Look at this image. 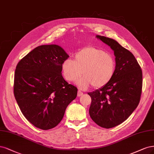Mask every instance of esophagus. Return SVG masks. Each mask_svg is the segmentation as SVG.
Here are the masks:
<instances>
[{
  "instance_id": "obj_1",
  "label": "esophagus",
  "mask_w": 154,
  "mask_h": 154,
  "mask_svg": "<svg viewBox=\"0 0 154 154\" xmlns=\"http://www.w3.org/2000/svg\"><path fill=\"white\" fill-rule=\"evenodd\" d=\"M83 94V93L82 92H81V91H78V94H77V95H78V97H80V96H82V95Z\"/></svg>"
}]
</instances>
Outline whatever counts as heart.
I'll use <instances>...</instances> for the list:
<instances>
[{
    "label": "heart",
    "mask_w": 154,
    "mask_h": 154,
    "mask_svg": "<svg viewBox=\"0 0 154 154\" xmlns=\"http://www.w3.org/2000/svg\"><path fill=\"white\" fill-rule=\"evenodd\" d=\"M61 71L63 77L71 83L75 82L83 73L84 76L78 82L82 89L92 85L98 88L106 85L113 78L116 61L109 53L94 46H87L76 53L74 60H63Z\"/></svg>",
    "instance_id": "1"
}]
</instances>
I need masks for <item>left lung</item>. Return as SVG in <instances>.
<instances>
[{"instance_id":"obj_1","label":"left lung","mask_w":154,"mask_h":154,"mask_svg":"<svg viewBox=\"0 0 154 154\" xmlns=\"http://www.w3.org/2000/svg\"><path fill=\"white\" fill-rule=\"evenodd\" d=\"M96 38L114 51L116 71L108 85L88 93L92 99L89 114L95 124L109 129L122 123L137 108L141 94L142 71L133 54L117 41L99 35Z\"/></svg>"}]
</instances>
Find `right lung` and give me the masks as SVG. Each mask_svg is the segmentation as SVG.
Listing matches in <instances>:
<instances>
[{
    "label": "right lung",
    "instance_id": "add662e5",
    "mask_svg": "<svg viewBox=\"0 0 154 154\" xmlns=\"http://www.w3.org/2000/svg\"><path fill=\"white\" fill-rule=\"evenodd\" d=\"M68 57L59 45H41L25 56L16 67V100L26 120L39 129L57 126L77 96V88L68 84L62 75V63Z\"/></svg>",
    "mask_w": 154,
    "mask_h": 154
}]
</instances>
